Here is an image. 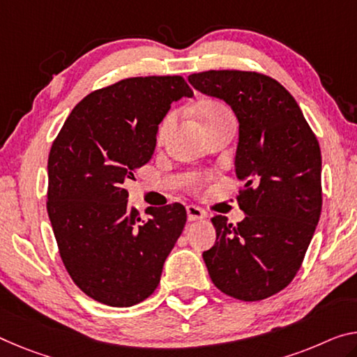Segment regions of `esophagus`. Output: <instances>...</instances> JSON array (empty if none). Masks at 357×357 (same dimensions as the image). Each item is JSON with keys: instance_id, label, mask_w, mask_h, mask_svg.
Returning <instances> with one entry per match:
<instances>
[{"instance_id": "34e87169", "label": "esophagus", "mask_w": 357, "mask_h": 357, "mask_svg": "<svg viewBox=\"0 0 357 357\" xmlns=\"http://www.w3.org/2000/svg\"><path fill=\"white\" fill-rule=\"evenodd\" d=\"M186 213H188V222H197L202 220L206 217V213L202 209L196 206H186Z\"/></svg>"}]
</instances>
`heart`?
<instances>
[{
  "instance_id": "b5f03b06",
  "label": "heart",
  "mask_w": 357,
  "mask_h": 357,
  "mask_svg": "<svg viewBox=\"0 0 357 357\" xmlns=\"http://www.w3.org/2000/svg\"><path fill=\"white\" fill-rule=\"evenodd\" d=\"M223 114H228V109L225 108L223 105H220V103H215V102L202 103V105L199 107V109H197V116H199L202 126L212 123L213 119L220 118V116H223ZM172 121H174L172 114H169V116L164 119L162 124L160 126V132H158V135H160V139H161L164 134L167 132L169 128H171Z\"/></svg>"
}]
</instances>
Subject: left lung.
I'll return each mask as SVG.
<instances>
[{
    "label": "left lung",
    "mask_w": 357,
    "mask_h": 357,
    "mask_svg": "<svg viewBox=\"0 0 357 357\" xmlns=\"http://www.w3.org/2000/svg\"><path fill=\"white\" fill-rule=\"evenodd\" d=\"M202 94L231 107L239 123L234 172L245 218L213 215L217 239L202 252L217 289L257 301L287 287L321 217V148L290 92L254 71L211 70L188 76Z\"/></svg>",
    "instance_id": "1"
}]
</instances>
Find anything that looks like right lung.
<instances>
[{
    "instance_id": "add662e5",
    "label": "right lung",
    "mask_w": 357,
    "mask_h": 357,
    "mask_svg": "<svg viewBox=\"0 0 357 357\" xmlns=\"http://www.w3.org/2000/svg\"><path fill=\"white\" fill-rule=\"evenodd\" d=\"M193 97L182 76L129 78L84 97L65 121L47 160V213L73 282L103 305L126 308L155 292L183 231L175 202H128L124 183L151 160L171 103Z\"/></svg>"
}]
</instances>
